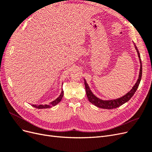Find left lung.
Instances as JSON below:
<instances>
[{
	"label": "left lung",
	"instance_id": "obj_1",
	"mask_svg": "<svg viewBox=\"0 0 152 152\" xmlns=\"http://www.w3.org/2000/svg\"><path fill=\"white\" fill-rule=\"evenodd\" d=\"M134 44L135 48L137 52V54H138V57L140 58V74H139V78L137 79L136 83L135 84V85L133 86L132 89L127 93L126 95H124L122 97L118 98L116 99H113V100H108V101H104L102 99H100L98 98L95 96L93 93H92L91 91L89 89V87L88 86V84H87V82L86 81V80L84 79V84H85V87H86V95L87 97L88 98L89 102L92 103L94 104L96 107H98L99 108H104V109H113V108H116L122 105L123 104H124L125 103L127 102L132 97V96L134 94L135 92L136 91L137 87H138L140 81L141 79V77H142V64H141V57H140V54L139 53V50L137 49L136 45Z\"/></svg>",
	"mask_w": 152,
	"mask_h": 152
}]
</instances>
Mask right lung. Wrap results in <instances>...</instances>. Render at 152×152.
Segmentation results:
<instances>
[{
    "instance_id": "add662e5",
    "label": "right lung",
    "mask_w": 152,
    "mask_h": 152,
    "mask_svg": "<svg viewBox=\"0 0 152 152\" xmlns=\"http://www.w3.org/2000/svg\"><path fill=\"white\" fill-rule=\"evenodd\" d=\"M63 91H61V93L60 94V96H59V97L56 99H55L53 102H50L49 104H45V105H42V104H39V105H34L33 104L34 107L37 108H39V109H42V108H51L53 107H54L55 105H56L59 102H60V101L61 100L63 96Z\"/></svg>"
}]
</instances>
